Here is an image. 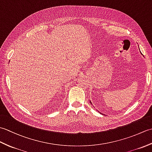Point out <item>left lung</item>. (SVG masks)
<instances>
[{"instance_id": "1", "label": "left lung", "mask_w": 152, "mask_h": 152, "mask_svg": "<svg viewBox=\"0 0 152 152\" xmlns=\"http://www.w3.org/2000/svg\"><path fill=\"white\" fill-rule=\"evenodd\" d=\"M90 102H91V101H90Z\"/></svg>"}]
</instances>
